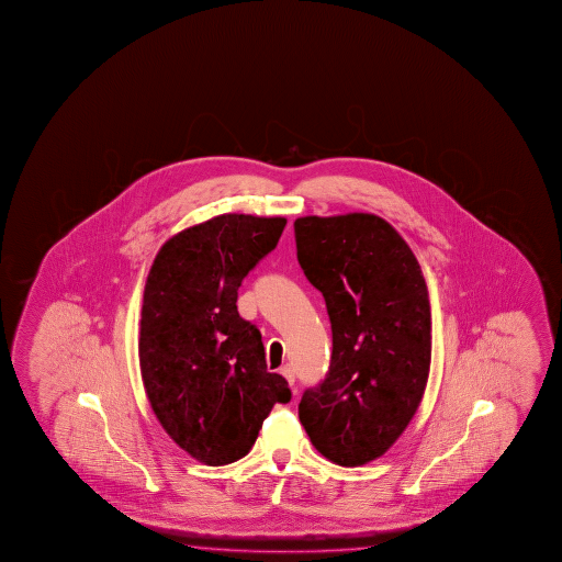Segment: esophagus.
Wrapping results in <instances>:
<instances>
[{
    "label": "esophagus",
    "instance_id": "esophagus-1",
    "mask_svg": "<svg viewBox=\"0 0 562 562\" xmlns=\"http://www.w3.org/2000/svg\"><path fill=\"white\" fill-rule=\"evenodd\" d=\"M279 373L289 381V385H295V370H293L291 366H283V368L279 370Z\"/></svg>",
    "mask_w": 562,
    "mask_h": 562
}]
</instances>
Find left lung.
<instances>
[{"label":"left lung","mask_w":562,"mask_h":562,"mask_svg":"<svg viewBox=\"0 0 562 562\" xmlns=\"http://www.w3.org/2000/svg\"><path fill=\"white\" fill-rule=\"evenodd\" d=\"M296 257L323 293L333 360L299 419L338 467L385 454L419 409L430 370V303L419 261L375 214L295 220Z\"/></svg>","instance_id":"1"}]
</instances>
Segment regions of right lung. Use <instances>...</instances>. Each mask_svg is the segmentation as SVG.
Segmentation results:
<instances>
[{
    "mask_svg": "<svg viewBox=\"0 0 562 562\" xmlns=\"http://www.w3.org/2000/svg\"><path fill=\"white\" fill-rule=\"evenodd\" d=\"M286 220L222 214L167 239L143 291L139 366L167 435L209 467L246 457L283 375L269 373L261 333L238 313L244 277L276 249Z\"/></svg>",
    "mask_w": 562,
    "mask_h": 562,
    "instance_id": "1",
    "label": "right lung"
}]
</instances>
